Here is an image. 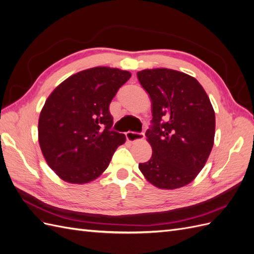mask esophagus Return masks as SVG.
<instances>
[{
    "instance_id": "esophagus-1",
    "label": "esophagus",
    "mask_w": 254,
    "mask_h": 254,
    "mask_svg": "<svg viewBox=\"0 0 254 254\" xmlns=\"http://www.w3.org/2000/svg\"><path fill=\"white\" fill-rule=\"evenodd\" d=\"M144 133L139 132H133V131H128L126 132V137L129 142H135V141H141L144 139Z\"/></svg>"
}]
</instances>
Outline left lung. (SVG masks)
I'll return each instance as SVG.
<instances>
[{
    "label": "left lung",
    "mask_w": 254,
    "mask_h": 254,
    "mask_svg": "<svg viewBox=\"0 0 254 254\" xmlns=\"http://www.w3.org/2000/svg\"><path fill=\"white\" fill-rule=\"evenodd\" d=\"M151 99L152 126L145 135L152 156L139 168L145 179L162 190L193 181L214 145L215 112L198 80L171 68L136 73Z\"/></svg>",
    "instance_id": "1"
}]
</instances>
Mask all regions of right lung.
<instances>
[{
    "mask_svg": "<svg viewBox=\"0 0 254 254\" xmlns=\"http://www.w3.org/2000/svg\"><path fill=\"white\" fill-rule=\"evenodd\" d=\"M131 73L96 66L76 73L54 90L40 112L38 140L42 155L65 182L84 184L108 167L126 136L111 130L109 105Z\"/></svg>",
    "mask_w": 254,
    "mask_h": 254,
    "instance_id": "obj_1",
    "label": "right lung"
}]
</instances>
